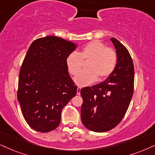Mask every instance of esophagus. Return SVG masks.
<instances>
[{
	"mask_svg": "<svg viewBox=\"0 0 155 155\" xmlns=\"http://www.w3.org/2000/svg\"><path fill=\"white\" fill-rule=\"evenodd\" d=\"M81 87H78V88H77V94H78V95L81 94Z\"/></svg>",
	"mask_w": 155,
	"mask_h": 155,
	"instance_id": "obj_1",
	"label": "esophagus"
}]
</instances>
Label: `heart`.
Returning <instances> with one entry per match:
<instances>
[{
	"instance_id": "1",
	"label": "heart",
	"mask_w": 155,
	"mask_h": 155,
	"mask_svg": "<svg viewBox=\"0 0 155 155\" xmlns=\"http://www.w3.org/2000/svg\"><path fill=\"white\" fill-rule=\"evenodd\" d=\"M83 61H89L87 71L82 72L74 78L78 86L85 87L98 81H102L109 77L117 64V54L114 49L108 48L98 40L90 41L82 47L79 54L72 52L66 59L69 72L75 75L82 70Z\"/></svg>"
}]
</instances>
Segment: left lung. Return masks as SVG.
<instances>
[{
  "mask_svg": "<svg viewBox=\"0 0 155 155\" xmlns=\"http://www.w3.org/2000/svg\"><path fill=\"white\" fill-rule=\"evenodd\" d=\"M114 44L117 54L114 71L102 83L85 87L81 95L82 123L89 130L104 132L121 122L130 104L134 91V69L129 51L115 38Z\"/></svg>",
  "mask_w": 155,
  "mask_h": 155,
  "instance_id": "1",
  "label": "left lung"
}]
</instances>
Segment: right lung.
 <instances>
[{
  "mask_svg": "<svg viewBox=\"0 0 155 155\" xmlns=\"http://www.w3.org/2000/svg\"><path fill=\"white\" fill-rule=\"evenodd\" d=\"M75 44L54 36L34 40L19 72L17 98L30 127L49 132L58 127L62 108L77 93L66 64Z\"/></svg>",
  "mask_w": 155,
  "mask_h": 155,
  "instance_id": "right-lung-1",
  "label": "right lung"
}]
</instances>
